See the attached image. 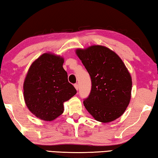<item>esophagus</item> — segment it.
Returning a JSON list of instances; mask_svg holds the SVG:
<instances>
[{"label":"esophagus","instance_id":"obj_1","mask_svg":"<svg viewBox=\"0 0 158 158\" xmlns=\"http://www.w3.org/2000/svg\"><path fill=\"white\" fill-rule=\"evenodd\" d=\"M74 87H75V89H77V90H78V89H79V85L77 84H74Z\"/></svg>","mask_w":158,"mask_h":158}]
</instances>
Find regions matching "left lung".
Wrapping results in <instances>:
<instances>
[{
    "mask_svg": "<svg viewBox=\"0 0 158 158\" xmlns=\"http://www.w3.org/2000/svg\"><path fill=\"white\" fill-rule=\"evenodd\" d=\"M77 55L89 72L91 90L84 101L96 121L110 123L123 114L130 103L132 78L116 52L102 45L77 49Z\"/></svg>",
    "mask_w": 158,
    "mask_h": 158,
    "instance_id": "8db88e82",
    "label": "left lung"
}]
</instances>
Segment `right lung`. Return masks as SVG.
<instances>
[{
    "label": "right lung",
    "mask_w": 158,
    "mask_h": 158,
    "mask_svg": "<svg viewBox=\"0 0 158 158\" xmlns=\"http://www.w3.org/2000/svg\"><path fill=\"white\" fill-rule=\"evenodd\" d=\"M64 58L51 52L42 54L28 69L23 84V96L32 114L52 121L64 112V102L77 94L63 68Z\"/></svg>",
    "instance_id": "obj_1"
}]
</instances>
